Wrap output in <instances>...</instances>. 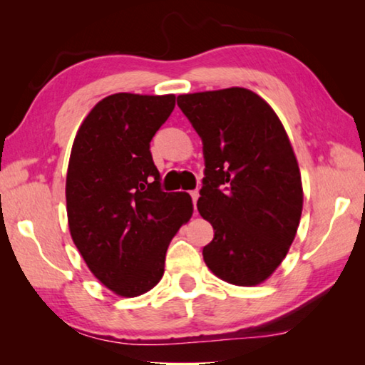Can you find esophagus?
Wrapping results in <instances>:
<instances>
[{
  "label": "esophagus",
  "mask_w": 365,
  "mask_h": 365,
  "mask_svg": "<svg viewBox=\"0 0 365 365\" xmlns=\"http://www.w3.org/2000/svg\"><path fill=\"white\" fill-rule=\"evenodd\" d=\"M190 196H191V200H193V205L196 206V201H197V197H200V191H197V190L190 191Z\"/></svg>",
  "instance_id": "esophagus-1"
}]
</instances>
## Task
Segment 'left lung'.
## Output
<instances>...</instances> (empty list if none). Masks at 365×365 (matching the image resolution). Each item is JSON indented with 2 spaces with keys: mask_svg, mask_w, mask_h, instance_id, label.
Instances as JSON below:
<instances>
[{
  "mask_svg": "<svg viewBox=\"0 0 365 365\" xmlns=\"http://www.w3.org/2000/svg\"><path fill=\"white\" fill-rule=\"evenodd\" d=\"M177 104L202 140L196 206L214 228L205 262L220 280L256 287L285 259L301 220V172L285 127L242 86L178 95Z\"/></svg>",
  "mask_w": 365,
  "mask_h": 365,
  "instance_id": "8db88e82",
  "label": "left lung"
}]
</instances>
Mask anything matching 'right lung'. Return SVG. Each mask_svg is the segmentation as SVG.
<instances>
[{
    "mask_svg": "<svg viewBox=\"0 0 365 365\" xmlns=\"http://www.w3.org/2000/svg\"><path fill=\"white\" fill-rule=\"evenodd\" d=\"M175 95L115 93L80 123L66 177L73 245L98 280L122 298L150 292L164 275L170 240L191 219L185 191L164 193L150 141Z\"/></svg>",
    "mask_w": 365,
    "mask_h": 365,
    "instance_id": "obj_1",
    "label": "right lung"
}]
</instances>
